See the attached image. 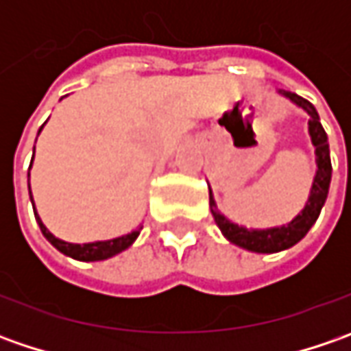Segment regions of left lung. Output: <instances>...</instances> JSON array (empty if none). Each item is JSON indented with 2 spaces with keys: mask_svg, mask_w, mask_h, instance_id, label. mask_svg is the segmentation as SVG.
Here are the masks:
<instances>
[{
  "mask_svg": "<svg viewBox=\"0 0 351 351\" xmlns=\"http://www.w3.org/2000/svg\"><path fill=\"white\" fill-rule=\"evenodd\" d=\"M285 97H289L295 105H299L308 113V132H311V141L315 144V154H317V176L311 187V195L304 205V209L291 221L289 224L276 226V228H265V230H248L244 226L230 223L224 215L217 210L213 193H209L210 213L215 217V223L232 244L246 248L250 252H258V254H274L281 252L291 246H295L299 240H303L306 232L311 230V226L317 223L318 215L322 210V205L328 197V187H330L332 178V164H330V148H328V136L324 132V128L320 125L317 109L311 101L303 99L297 93L291 91H279Z\"/></svg>",
  "mask_w": 351,
  "mask_h": 351,
  "instance_id": "1",
  "label": "left lung"
}]
</instances>
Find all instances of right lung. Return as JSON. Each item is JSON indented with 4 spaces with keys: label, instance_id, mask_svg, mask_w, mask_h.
Masks as SVG:
<instances>
[{
    "label": "right lung",
    "instance_id": "obj_1",
    "mask_svg": "<svg viewBox=\"0 0 351 351\" xmlns=\"http://www.w3.org/2000/svg\"><path fill=\"white\" fill-rule=\"evenodd\" d=\"M43 128V127H40ZM40 132V130H38ZM31 164H33V160H31ZM31 203H33V195H31ZM34 217H36V223L40 226V232L45 234L48 242L54 246L56 250H60L62 254H66V256H70V258H74V260H80V262H99V260H107V258H111V256H115L119 252H123V250H127L134 240H136V236L141 234V228H136L134 232H130V234L125 236H119V238H113V240H105V242H89V244H70V242H64L60 238H56V236L52 234V232H48V228L43 224L40 221V217L36 215V209H34Z\"/></svg>",
    "mask_w": 351,
    "mask_h": 351
}]
</instances>
